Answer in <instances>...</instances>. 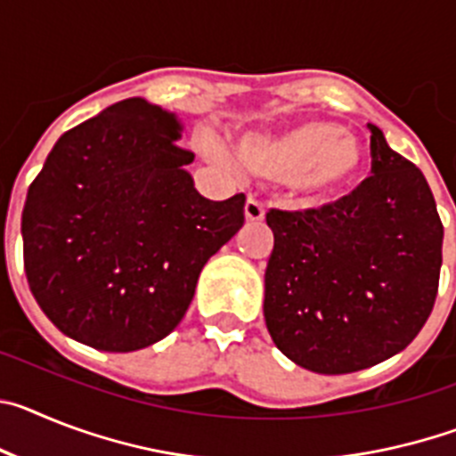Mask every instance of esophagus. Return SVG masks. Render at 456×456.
<instances>
[{"label":"esophagus","mask_w":456,"mask_h":456,"mask_svg":"<svg viewBox=\"0 0 456 456\" xmlns=\"http://www.w3.org/2000/svg\"><path fill=\"white\" fill-rule=\"evenodd\" d=\"M244 216L251 224H257V221L265 219V205L256 199H248L247 205H244Z\"/></svg>","instance_id":"34e87169"}]
</instances>
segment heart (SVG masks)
Masks as SVG:
<instances>
[{"label":"heart","mask_w":456,"mask_h":456,"mask_svg":"<svg viewBox=\"0 0 456 456\" xmlns=\"http://www.w3.org/2000/svg\"><path fill=\"white\" fill-rule=\"evenodd\" d=\"M235 151L248 171L285 183L305 203L338 199L365 168L356 136L326 120H308L281 132H247L237 139Z\"/></svg>","instance_id":"1"}]
</instances>
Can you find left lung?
I'll return each mask as SVG.
<instances>
[{
    "label": "left lung",
    "mask_w": 456,
    "mask_h": 456,
    "mask_svg": "<svg viewBox=\"0 0 456 456\" xmlns=\"http://www.w3.org/2000/svg\"><path fill=\"white\" fill-rule=\"evenodd\" d=\"M368 127L372 175L352 193L317 209L267 212L265 322L273 345L317 374L395 356L436 301L443 224L434 193L420 168Z\"/></svg>",
    "instance_id": "obj_1"
}]
</instances>
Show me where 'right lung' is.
I'll return each instance as SVG.
<instances>
[{
  "label": "right lung",
  "instance_id": "add662e5",
  "mask_svg": "<svg viewBox=\"0 0 456 456\" xmlns=\"http://www.w3.org/2000/svg\"><path fill=\"white\" fill-rule=\"evenodd\" d=\"M175 114L130 98L68 130L22 209L24 273L72 340L136 352L180 324L200 269L244 225V193L203 199Z\"/></svg>",
  "mask_w": 456,
  "mask_h": 456
}]
</instances>
